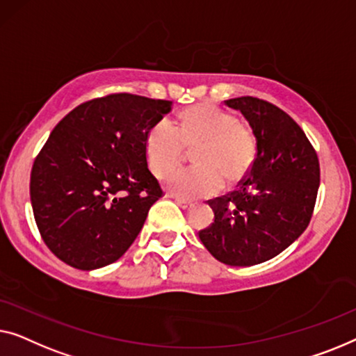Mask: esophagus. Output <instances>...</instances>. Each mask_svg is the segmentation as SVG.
I'll return each mask as SVG.
<instances>
[{
  "label": "esophagus",
  "mask_w": 356,
  "mask_h": 356,
  "mask_svg": "<svg viewBox=\"0 0 356 356\" xmlns=\"http://www.w3.org/2000/svg\"><path fill=\"white\" fill-rule=\"evenodd\" d=\"M176 203H177L179 207L182 208V209H188V208H192V207H193V203H192V202H187V200L179 198V197H176Z\"/></svg>",
  "instance_id": "1"
}]
</instances>
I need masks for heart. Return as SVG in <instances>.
<instances>
[{"instance_id": "heart-1", "label": "heart", "mask_w": 356, "mask_h": 356, "mask_svg": "<svg viewBox=\"0 0 356 356\" xmlns=\"http://www.w3.org/2000/svg\"><path fill=\"white\" fill-rule=\"evenodd\" d=\"M149 169L163 177L195 149L197 166L172 172L166 188L184 198L209 197L221 190L224 180L235 185L248 176L258 154V137L250 124L235 119L213 104H197L180 113L179 127L161 119L147 135Z\"/></svg>"}]
</instances>
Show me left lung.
Returning <instances> with one entry per match:
<instances>
[{
    "label": "left lung",
    "mask_w": 356,
    "mask_h": 356,
    "mask_svg": "<svg viewBox=\"0 0 356 356\" xmlns=\"http://www.w3.org/2000/svg\"><path fill=\"white\" fill-rule=\"evenodd\" d=\"M243 114L258 137V154L238 188L209 200L214 222L200 240L218 261L253 266L292 245L308 227L319 188V159L297 122L254 97L224 102Z\"/></svg>",
    "instance_id": "left-lung-1"
}]
</instances>
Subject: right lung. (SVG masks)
Returning a JSON list of instances; mask_svg holds the SVG:
<instances>
[{
	"label": "right lung",
	"instance_id": "1",
	"mask_svg": "<svg viewBox=\"0 0 356 356\" xmlns=\"http://www.w3.org/2000/svg\"><path fill=\"white\" fill-rule=\"evenodd\" d=\"M172 102L132 93L90 99L64 116L35 158L30 202L47 247L92 271L118 261L163 197L147 135Z\"/></svg>",
	"mask_w": 356,
	"mask_h": 356
}]
</instances>
